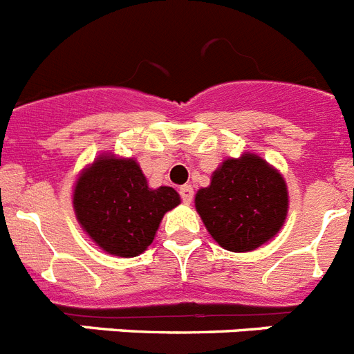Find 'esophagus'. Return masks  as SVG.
<instances>
[{"instance_id":"obj_1","label":"esophagus","mask_w":354,"mask_h":354,"mask_svg":"<svg viewBox=\"0 0 354 354\" xmlns=\"http://www.w3.org/2000/svg\"><path fill=\"white\" fill-rule=\"evenodd\" d=\"M179 193H180V198H183L184 204H192V201H193V188H192V186H189V184H184V186H180Z\"/></svg>"}]
</instances>
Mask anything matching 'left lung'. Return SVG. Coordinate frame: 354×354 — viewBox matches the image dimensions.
I'll list each match as a JSON object with an SVG mask.
<instances>
[{"label": "left lung", "mask_w": 354, "mask_h": 354, "mask_svg": "<svg viewBox=\"0 0 354 354\" xmlns=\"http://www.w3.org/2000/svg\"><path fill=\"white\" fill-rule=\"evenodd\" d=\"M195 207L213 240L231 252H249L276 236L288 213L283 175L256 153L229 157L198 189Z\"/></svg>", "instance_id": "obj_1"}]
</instances>
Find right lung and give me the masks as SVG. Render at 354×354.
Listing matches in <instances>:
<instances>
[{
    "mask_svg": "<svg viewBox=\"0 0 354 354\" xmlns=\"http://www.w3.org/2000/svg\"><path fill=\"white\" fill-rule=\"evenodd\" d=\"M179 204L174 188L152 189L134 159L114 153L96 157L73 189L78 223L100 249L120 258L145 252L166 211Z\"/></svg>",
    "mask_w": 354,
    "mask_h": 354,
    "instance_id": "right-lung-1",
    "label": "right lung"
}]
</instances>
